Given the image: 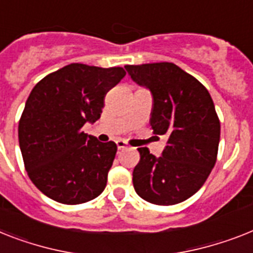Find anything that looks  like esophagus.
<instances>
[{
	"label": "esophagus",
	"instance_id": "esophagus-1",
	"mask_svg": "<svg viewBox=\"0 0 253 253\" xmlns=\"http://www.w3.org/2000/svg\"><path fill=\"white\" fill-rule=\"evenodd\" d=\"M116 145H118L119 150H124L128 147V143L125 141H123V139H118V141H116Z\"/></svg>",
	"mask_w": 253,
	"mask_h": 253
}]
</instances>
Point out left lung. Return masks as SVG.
Instances as JSON below:
<instances>
[{
    "label": "left lung",
    "mask_w": 253,
    "mask_h": 253,
    "mask_svg": "<svg viewBox=\"0 0 253 253\" xmlns=\"http://www.w3.org/2000/svg\"><path fill=\"white\" fill-rule=\"evenodd\" d=\"M131 80L152 94L150 125L166 135L162 156L139 147L133 186L142 199L173 206L189 199L203 186L216 164L220 120L202 83L168 62L125 66Z\"/></svg>",
    "instance_id": "obj_1"
}]
</instances>
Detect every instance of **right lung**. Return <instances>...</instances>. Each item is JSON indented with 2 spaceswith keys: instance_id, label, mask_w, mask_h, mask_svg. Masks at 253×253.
Listing matches in <instances>:
<instances>
[{
  "instance_id": "right-lung-1",
  "label": "right lung",
  "mask_w": 253,
  "mask_h": 253,
  "mask_svg": "<svg viewBox=\"0 0 253 253\" xmlns=\"http://www.w3.org/2000/svg\"><path fill=\"white\" fill-rule=\"evenodd\" d=\"M125 75L122 67L72 63L32 89L19 120V146L29 178L50 199L74 206L104 190L118 146L81 128L101 118L106 94Z\"/></svg>"
}]
</instances>
